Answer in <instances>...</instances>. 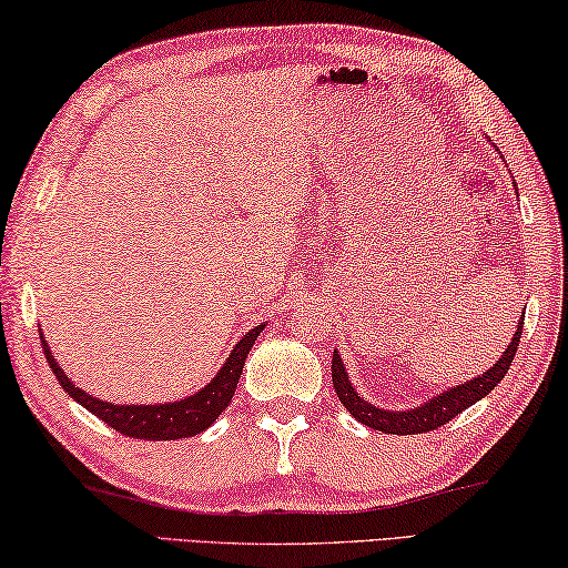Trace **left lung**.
Listing matches in <instances>:
<instances>
[{"label": "left lung", "mask_w": 568, "mask_h": 568, "mask_svg": "<svg viewBox=\"0 0 568 568\" xmlns=\"http://www.w3.org/2000/svg\"><path fill=\"white\" fill-rule=\"evenodd\" d=\"M524 314H520L516 334L510 337V345L506 347L504 355L498 357L494 367L486 369L478 377L468 379V383L453 385L440 395L427 397L425 403H420L417 407H407V410H387V407L367 403V397H362L355 389V385H352V379L347 375V367H345V362H342L339 352H334V355H332L334 393H337L339 403L347 407V413L355 417V420H359L362 425L372 427V430H379V433H387V435H415V433L435 430V427H440L448 420H453L455 415L468 410L470 405H476L480 397H486L490 389H494L500 383V379L506 377V372L510 367V362H514V357H516V349H518V342H520V329H524Z\"/></svg>", "instance_id": "obj_1"}]
</instances>
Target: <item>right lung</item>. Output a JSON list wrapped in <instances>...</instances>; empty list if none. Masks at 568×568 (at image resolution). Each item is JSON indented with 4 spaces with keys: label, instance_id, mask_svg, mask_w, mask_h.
<instances>
[{
    "label": "right lung",
    "instance_id": "obj_1",
    "mask_svg": "<svg viewBox=\"0 0 568 568\" xmlns=\"http://www.w3.org/2000/svg\"><path fill=\"white\" fill-rule=\"evenodd\" d=\"M266 324H258V327L251 329L236 342V347L231 349V355L223 362V367L213 375L209 385H203L199 393L189 397L173 399V403H158V405H118V403H105V399L92 397L85 389L72 385V379L64 375V369L58 365V359L52 357V349L48 339L42 337V349L44 357H48L50 367L58 377V383L64 387L74 403H80L85 410L98 415L102 423H108L113 430L128 435V438L138 440H181V438H193L216 423V417L226 410L231 397L236 393L241 369H244V362L248 357V349L254 347L258 334L264 332Z\"/></svg>",
    "mask_w": 568,
    "mask_h": 568
}]
</instances>
